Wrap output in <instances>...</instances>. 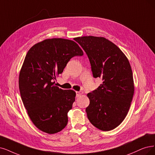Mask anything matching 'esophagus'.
Instances as JSON below:
<instances>
[{
	"mask_svg": "<svg viewBox=\"0 0 155 155\" xmlns=\"http://www.w3.org/2000/svg\"><path fill=\"white\" fill-rule=\"evenodd\" d=\"M82 94V93L81 92V91H77V92H76V96H77V97L81 96Z\"/></svg>",
	"mask_w": 155,
	"mask_h": 155,
	"instance_id": "obj_1",
	"label": "esophagus"
}]
</instances>
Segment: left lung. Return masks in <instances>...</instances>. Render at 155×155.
Returning a JSON list of instances; mask_svg holds the SVG:
<instances>
[{
  "label": "left lung",
  "instance_id": "8db88e82",
  "mask_svg": "<svg viewBox=\"0 0 155 155\" xmlns=\"http://www.w3.org/2000/svg\"><path fill=\"white\" fill-rule=\"evenodd\" d=\"M87 54L94 78L103 83L87 94L86 108L91 123L102 131H110L121 124L130 109L134 94L132 70L120 48L104 37L82 36L74 39Z\"/></svg>",
  "mask_w": 155,
  "mask_h": 155
}]
</instances>
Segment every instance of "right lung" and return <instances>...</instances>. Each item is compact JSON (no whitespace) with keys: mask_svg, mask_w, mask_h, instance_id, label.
Masks as SVG:
<instances>
[{"mask_svg":"<svg viewBox=\"0 0 155 155\" xmlns=\"http://www.w3.org/2000/svg\"><path fill=\"white\" fill-rule=\"evenodd\" d=\"M83 54L76 42L63 38L45 39L26 54L19 74L20 93L32 122L43 132L56 134L67 125L76 93L57 87L55 80L73 57Z\"/></svg>","mask_w":155,"mask_h":155,"instance_id":"add662e5","label":"right lung"}]
</instances>
